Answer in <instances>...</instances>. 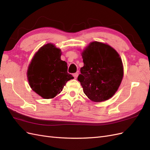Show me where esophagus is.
Masks as SVG:
<instances>
[{"instance_id": "obj_1", "label": "esophagus", "mask_w": 150, "mask_h": 150, "mask_svg": "<svg viewBox=\"0 0 150 150\" xmlns=\"http://www.w3.org/2000/svg\"><path fill=\"white\" fill-rule=\"evenodd\" d=\"M73 76L74 77L75 79H77V78H78V72H76V73H74L73 74Z\"/></svg>"}]
</instances>
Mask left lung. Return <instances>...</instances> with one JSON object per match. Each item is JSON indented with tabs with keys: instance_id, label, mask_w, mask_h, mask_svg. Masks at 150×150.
<instances>
[{
	"instance_id": "left-lung-1",
	"label": "left lung",
	"mask_w": 150,
	"mask_h": 150,
	"mask_svg": "<svg viewBox=\"0 0 150 150\" xmlns=\"http://www.w3.org/2000/svg\"><path fill=\"white\" fill-rule=\"evenodd\" d=\"M84 66L78 80L84 94L94 102L111 98L118 89L123 77L122 60L108 44L91 42L82 52Z\"/></svg>"
}]
</instances>
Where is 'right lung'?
<instances>
[{
	"label": "right lung",
	"mask_w": 150,
	"mask_h": 150,
	"mask_svg": "<svg viewBox=\"0 0 150 150\" xmlns=\"http://www.w3.org/2000/svg\"><path fill=\"white\" fill-rule=\"evenodd\" d=\"M61 49L52 44L40 47L35 54L28 70L29 85L34 92L44 99L59 94L70 79L66 62L61 59Z\"/></svg>",
	"instance_id": "1"
}]
</instances>
